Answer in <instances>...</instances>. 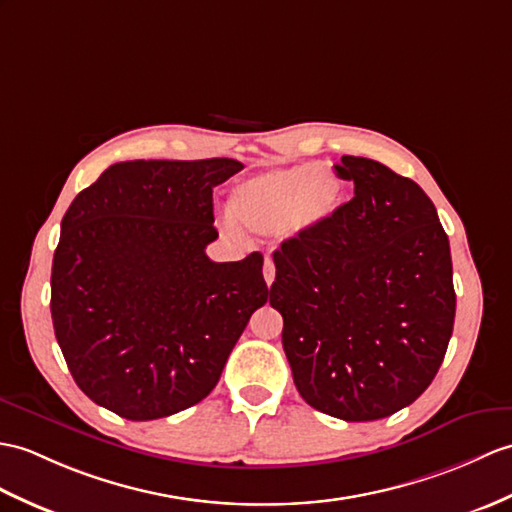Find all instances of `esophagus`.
<instances>
[{
  "label": "esophagus",
  "instance_id": "obj_1",
  "mask_svg": "<svg viewBox=\"0 0 512 512\" xmlns=\"http://www.w3.org/2000/svg\"><path fill=\"white\" fill-rule=\"evenodd\" d=\"M264 279H266L268 288L272 285V281H275V264H272L270 257H266V261H264Z\"/></svg>",
  "mask_w": 512,
  "mask_h": 512
}]
</instances>
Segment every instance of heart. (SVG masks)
Wrapping results in <instances>:
<instances>
[{
    "mask_svg": "<svg viewBox=\"0 0 512 512\" xmlns=\"http://www.w3.org/2000/svg\"><path fill=\"white\" fill-rule=\"evenodd\" d=\"M342 205V183L320 163L272 170L231 194V213L253 233L301 235L327 222Z\"/></svg>",
    "mask_w": 512,
    "mask_h": 512,
    "instance_id": "obj_1",
    "label": "heart"
}]
</instances>
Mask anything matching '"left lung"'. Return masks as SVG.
<instances>
[{
  "label": "left lung",
  "instance_id": "1",
  "mask_svg": "<svg viewBox=\"0 0 512 512\" xmlns=\"http://www.w3.org/2000/svg\"><path fill=\"white\" fill-rule=\"evenodd\" d=\"M355 196L272 253L270 305L299 395L342 421H377L417 401L443 364L456 292L434 202L406 176L342 157Z\"/></svg>",
  "mask_w": 512,
  "mask_h": 512
}]
</instances>
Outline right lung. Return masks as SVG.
I'll return each instance as SVG.
<instances>
[{"mask_svg":"<svg viewBox=\"0 0 512 512\" xmlns=\"http://www.w3.org/2000/svg\"><path fill=\"white\" fill-rule=\"evenodd\" d=\"M235 159L124 161L71 202L52 261V323L69 373L130 421L181 412L216 388L268 301L264 257L216 264L213 187Z\"/></svg>","mask_w":512,"mask_h":512,"instance_id":"add662e5","label":"right lung"}]
</instances>
